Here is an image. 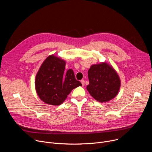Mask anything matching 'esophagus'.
<instances>
[{
	"label": "esophagus",
	"instance_id": "34e87169",
	"mask_svg": "<svg viewBox=\"0 0 152 152\" xmlns=\"http://www.w3.org/2000/svg\"><path fill=\"white\" fill-rule=\"evenodd\" d=\"M80 82H81V83H82V86H84V85H85V80H84L83 79L81 80H80Z\"/></svg>",
	"mask_w": 152,
	"mask_h": 152
}]
</instances>
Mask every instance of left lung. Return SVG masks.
I'll return each instance as SVG.
<instances>
[{
    "label": "left lung",
    "instance_id": "1",
    "mask_svg": "<svg viewBox=\"0 0 152 152\" xmlns=\"http://www.w3.org/2000/svg\"><path fill=\"white\" fill-rule=\"evenodd\" d=\"M89 85L86 89L90 95L100 102L114 99L120 87V79L117 73L106 62L92 65L88 72Z\"/></svg>",
    "mask_w": 152,
    "mask_h": 152
}]
</instances>
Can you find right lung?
<instances>
[{
  "label": "right lung",
  "mask_w": 152,
  "mask_h": 152,
  "mask_svg": "<svg viewBox=\"0 0 152 152\" xmlns=\"http://www.w3.org/2000/svg\"><path fill=\"white\" fill-rule=\"evenodd\" d=\"M66 61L54 55L42 62L35 77V85L40 99L51 105H59L75 88L82 86L72 69L66 73Z\"/></svg>",
  "instance_id": "obj_1"
}]
</instances>
